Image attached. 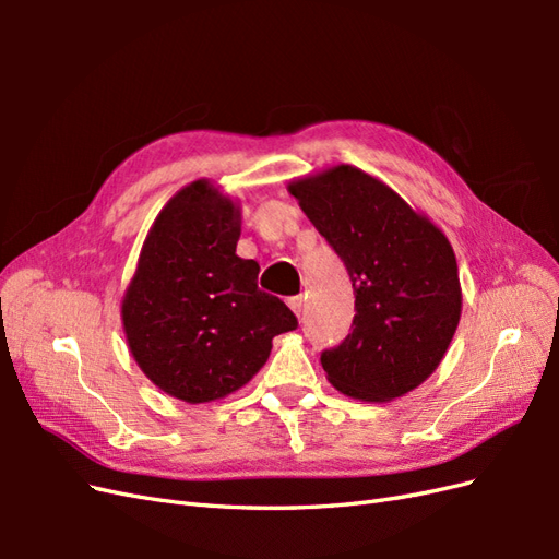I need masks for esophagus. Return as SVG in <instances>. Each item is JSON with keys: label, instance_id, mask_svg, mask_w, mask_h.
<instances>
[{"label": "esophagus", "instance_id": "34e87169", "mask_svg": "<svg viewBox=\"0 0 559 559\" xmlns=\"http://www.w3.org/2000/svg\"><path fill=\"white\" fill-rule=\"evenodd\" d=\"M286 306L292 308V312H294L296 317H300V312H302V296H292V298H286Z\"/></svg>", "mask_w": 559, "mask_h": 559}]
</instances>
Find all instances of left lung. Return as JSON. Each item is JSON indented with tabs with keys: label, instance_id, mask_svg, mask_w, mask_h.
Returning a JSON list of instances; mask_svg holds the SVG:
<instances>
[{
	"label": "left lung",
	"instance_id": "8db88e82",
	"mask_svg": "<svg viewBox=\"0 0 559 559\" xmlns=\"http://www.w3.org/2000/svg\"><path fill=\"white\" fill-rule=\"evenodd\" d=\"M286 189L354 286L352 333L321 354L326 380L368 403L413 392L443 361L462 317L460 270L445 233L354 165H331Z\"/></svg>",
	"mask_w": 559,
	"mask_h": 559
}]
</instances>
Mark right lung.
<instances>
[{"label": "right lung", "mask_w": 559, "mask_h": 559, "mask_svg": "<svg viewBox=\"0 0 559 559\" xmlns=\"http://www.w3.org/2000/svg\"><path fill=\"white\" fill-rule=\"evenodd\" d=\"M240 202L207 179L177 191L148 228L121 300L130 354L160 392L212 403L259 373L273 337L298 326L259 289V263L235 253Z\"/></svg>", "instance_id": "obj_1"}]
</instances>
